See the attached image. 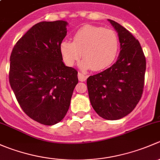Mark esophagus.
Instances as JSON below:
<instances>
[{"mask_svg":"<svg viewBox=\"0 0 160 160\" xmlns=\"http://www.w3.org/2000/svg\"><path fill=\"white\" fill-rule=\"evenodd\" d=\"M78 78L80 81H85L88 78V75H85L83 72H78Z\"/></svg>","mask_w":160,"mask_h":160,"instance_id":"34e87169","label":"esophagus"}]
</instances>
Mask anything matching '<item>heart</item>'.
<instances>
[{"label":"heart","instance_id":"heart-1","mask_svg":"<svg viewBox=\"0 0 160 160\" xmlns=\"http://www.w3.org/2000/svg\"><path fill=\"white\" fill-rule=\"evenodd\" d=\"M61 55L69 67H72L81 56L83 69L102 70L109 67L115 59L119 49L117 33L111 28L85 25L72 35V42L60 43Z\"/></svg>","mask_w":160,"mask_h":160}]
</instances>
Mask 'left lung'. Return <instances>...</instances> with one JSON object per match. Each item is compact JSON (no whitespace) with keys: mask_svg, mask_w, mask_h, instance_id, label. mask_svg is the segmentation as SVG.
Segmentation results:
<instances>
[{"mask_svg":"<svg viewBox=\"0 0 160 160\" xmlns=\"http://www.w3.org/2000/svg\"><path fill=\"white\" fill-rule=\"evenodd\" d=\"M118 32L121 51L107 70L87 80L92 107L107 120H118L136 107L144 88L146 62L139 42L126 28L108 19Z\"/></svg>","mask_w":160,"mask_h":160,"instance_id":"obj_1","label":"left lung"}]
</instances>
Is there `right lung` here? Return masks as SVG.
I'll return each instance as SVG.
<instances>
[{
    "instance_id": "obj_1",
    "label": "right lung",
    "mask_w": 160,
    "mask_h": 160,
    "mask_svg": "<svg viewBox=\"0 0 160 160\" xmlns=\"http://www.w3.org/2000/svg\"><path fill=\"white\" fill-rule=\"evenodd\" d=\"M67 22L33 25L13 48L9 83L19 105L35 122L52 125L62 120L78 83L77 70L62 62L60 43Z\"/></svg>"
}]
</instances>
